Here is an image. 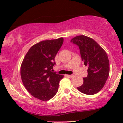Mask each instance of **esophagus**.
<instances>
[{
	"mask_svg": "<svg viewBox=\"0 0 123 123\" xmlns=\"http://www.w3.org/2000/svg\"><path fill=\"white\" fill-rule=\"evenodd\" d=\"M66 76L67 77H68V78H72V77H74V76H73V74H72V75H69V74H66Z\"/></svg>",
	"mask_w": 123,
	"mask_h": 123,
	"instance_id": "34e87169",
	"label": "esophagus"
}]
</instances>
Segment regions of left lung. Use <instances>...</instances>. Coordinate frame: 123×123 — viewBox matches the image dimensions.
I'll list each match as a JSON object with an SVG mask.
<instances>
[{
	"instance_id": "obj_1",
	"label": "left lung",
	"mask_w": 123,
	"mask_h": 123,
	"mask_svg": "<svg viewBox=\"0 0 123 123\" xmlns=\"http://www.w3.org/2000/svg\"><path fill=\"white\" fill-rule=\"evenodd\" d=\"M70 42L79 48L81 60L88 66V75L83 78V84L77 87L87 95H94L104 87L109 74V62L105 50L91 38L80 35Z\"/></svg>"
}]
</instances>
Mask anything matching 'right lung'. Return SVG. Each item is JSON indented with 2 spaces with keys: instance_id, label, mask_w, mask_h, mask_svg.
Masks as SVG:
<instances>
[{
  "instance_id": "obj_1",
  "label": "right lung",
  "mask_w": 123,
  "mask_h": 123,
  "mask_svg": "<svg viewBox=\"0 0 123 123\" xmlns=\"http://www.w3.org/2000/svg\"><path fill=\"white\" fill-rule=\"evenodd\" d=\"M62 37L44 40L33 45L21 66L22 83L33 97L48 101L57 94L63 75L53 72L55 57L63 44Z\"/></svg>"
}]
</instances>
